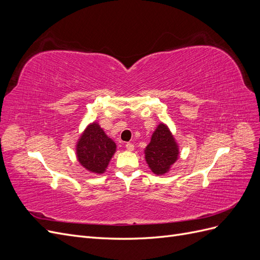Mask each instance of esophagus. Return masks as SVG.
Listing matches in <instances>:
<instances>
[{"instance_id": "34e87169", "label": "esophagus", "mask_w": 260, "mask_h": 260, "mask_svg": "<svg viewBox=\"0 0 260 260\" xmlns=\"http://www.w3.org/2000/svg\"><path fill=\"white\" fill-rule=\"evenodd\" d=\"M125 148H127L128 151L132 152V151H135V145H133L132 143H127L125 144Z\"/></svg>"}]
</instances>
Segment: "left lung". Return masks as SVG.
<instances>
[{
  "instance_id": "obj_1",
  "label": "left lung",
  "mask_w": 260,
  "mask_h": 260,
  "mask_svg": "<svg viewBox=\"0 0 260 260\" xmlns=\"http://www.w3.org/2000/svg\"><path fill=\"white\" fill-rule=\"evenodd\" d=\"M145 160L155 175L167 174L179 158V145L168 125L160 122L144 149Z\"/></svg>"
}]
</instances>
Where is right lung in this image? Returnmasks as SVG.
Masks as SVG:
<instances>
[{
  "mask_svg": "<svg viewBox=\"0 0 260 260\" xmlns=\"http://www.w3.org/2000/svg\"><path fill=\"white\" fill-rule=\"evenodd\" d=\"M116 143L94 121L82 132L76 145L77 159L83 168L102 175L116 152Z\"/></svg>",
  "mask_w": 260,
  "mask_h": 260,
  "instance_id": "1",
  "label": "right lung"
}]
</instances>
